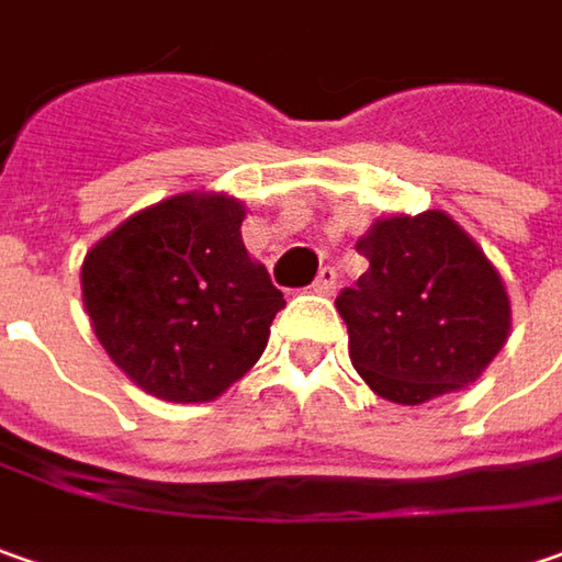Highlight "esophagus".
Returning <instances> with one entry per match:
<instances>
[{
    "instance_id": "esophagus-1",
    "label": "esophagus",
    "mask_w": 562,
    "mask_h": 562,
    "mask_svg": "<svg viewBox=\"0 0 562 562\" xmlns=\"http://www.w3.org/2000/svg\"><path fill=\"white\" fill-rule=\"evenodd\" d=\"M336 270L333 267H321V273H317V280H314V292H321V295H333L336 292Z\"/></svg>"
}]
</instances>
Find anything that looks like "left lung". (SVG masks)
Returning <instances> with one entry per match:
<instances>
[{"label": "left lung", "mask_w": 562, "mask_h": 562, "mask_svg": "<svg viewBox=\"0 0 562 562\" xmlns=\"http://www.w3.org/2000/svg\"><path fill=\"white\" fill-rule=\"evenodd\" d=\"M368 273L342 289L349 358L390 403L422 405L475 383L509 336L501 273L443 210L378 220L355 245Z\"/></svg>", "instance_id": "1"}]
</instances>
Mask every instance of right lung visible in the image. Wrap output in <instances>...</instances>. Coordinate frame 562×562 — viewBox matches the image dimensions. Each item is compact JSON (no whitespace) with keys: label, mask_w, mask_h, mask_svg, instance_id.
Listing matches in <instances>:
<instances>
[{"label":"right lung","mask_w":562,"mask_h":562,"mask_svg":"<svg viewBox=\"0 0 562 562\" xmlns=\"http://www.w3.org/2000/svg\"><path fill=\"white\" fill-rule=\"evenodd\" d=\"M245 207L188 191L128 216L85 257L81 292L100 346L166 403H210L245 378L285 307L241 241Z\"/></svg>","instance_id":"1"}]
</instances>
